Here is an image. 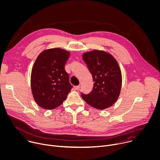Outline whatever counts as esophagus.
I'll return each mask as SVG.
<instances>
[{"mask_svg": "<svg viewBox=\"0 0 160 160\" xmlns=\"http://www.w3.org/2000/svg\"><path fill=\"white\" fill-rule=\"evenodd\" d=\"M80 87V85H77V86H74V88H75V90H79Z\"/></svg>", "mask_w": 160, "mask_h": 160, "instance_id": "obj_1", "label": "esophagus"}]
</instances>
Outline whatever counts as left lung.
I'll list each match as a JSON object with an SVG mask.
<instances>
[{
  "mask_svg": "<svg viewBox=\"0 0 160 160\" xmlns=\"http://www.w3.org/2000/svg\"><path fill=\"white\" fill-rule=\"evenodd\" d=\"M83 59L92 75V90L88 94L81 93L83 99L92 107L104 109L118 100L121 88L122 75L115 58L103 51L85 52Z\"/></svg>",
  "mask_w": 160,
  "mask_h": 160,
  "instance_id": "left-lung-1",
  "label": "left lung"
}]
</instances>
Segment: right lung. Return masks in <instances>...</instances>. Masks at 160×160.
Wrapping results in <instances>:
<instances>
[{
	"label": "right lung",
	"mask_w": 160,
	"mask_h": 160,
	"mask_svg": "<svg viewBox=\"0 0 160 160\" xmlns=\"http://www.w3.org/2000/svg\"><path fill=\"white\" fill-rule=\"evenodd\" d=\"M70 52L61 48L43 51L32 67L31 84L33 97L41 108H58L72 88L65 64Z\"/></svg>",
	"instance_id": "1"
}]
</instances>
